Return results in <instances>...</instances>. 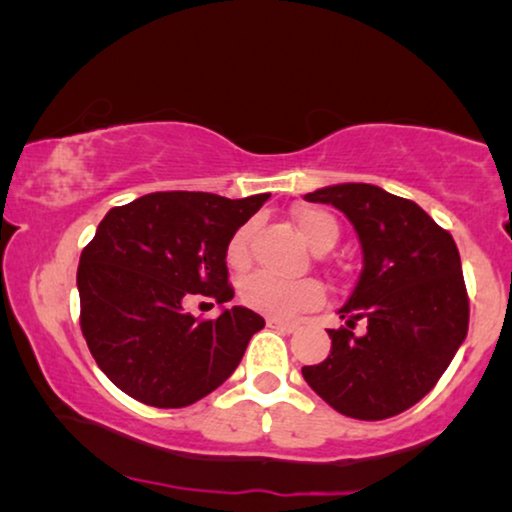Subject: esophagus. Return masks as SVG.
<instances>
[{
	"instance_id": "34e87169",
	"label": "esophagus",
	"mask_w": 512,
	"mask_h": 512,
	"mask_svg": "<svg viewBox=\"0 0 512 512\" xmlns=\"http://www.w3.org/2000/svg\"><path fill=\"white\" fill-rule=\"evenodd\" d=\"M268 326L270 328H277V331H282V333H293L298 328V324L296 321H282V319H268Z\"/></svg>"
}]
</instances>
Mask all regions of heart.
<instances>
[{"mask_svg": "<svg viewBox=\"0 0 512 512\" xmlns=\"http://www.w3.org/2000/svg\"><path fill=\"white\" fill-rule=\"evenodd\" d=\"M296 226L303 235V240L310 244L314 251L331 249L335 237H338V226L333 216L317 207H300L296 214ZM251 258V226L237 228L235 235L230 237L226 249V263L233 270L247 268ZM237 296L254 312L268 314L272 319H291L298 312L312 310L324 303V286L317 279H282L270 275V272H251L237 286Z\"/></svg>", "mask_w": 512, "mask_h": 512, "instance_id": "obj_1", "label": "heart"}]
</instances>
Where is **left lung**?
<instances>
[{
	"mask_svg": "<svg viewBox=\"0 0 512 512\" xmlns=\"http://www.w3.org/2000/svg\"><path fill=\"white\" fill-rule=\"evenodd\" d=\"M347 216L363 270L340 307L345 326L331 354L303 377L324 401L354 419H387L436 387L468 333L459 249L417 202L373 184H335L307 193ZM356 320L364 331L353 333Z\"/></svg>",
	"mask_w": 512,
	"mask_h": 512,
	"instance_id": "8db88e82",
	"label": "left lung"
}]
</instances>
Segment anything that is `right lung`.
<instances>
[{"mask_svg":"<svg viewBox=\"0 0 512 512\" xmlns=\"http://www.w3.org/2000/svg\"><path fill=\"white\" fill-rule=\"evenodd\" d=\"M270 193H149L109 209L81 251V331L102 373L153 408H186L233 375L261 314L230 307L200 321L191 296L228 303L226 249Z\"/></svg>","mask_w":512,"mask_h":512,"instance_id":"1","label":"right lung"}]
</instances>
